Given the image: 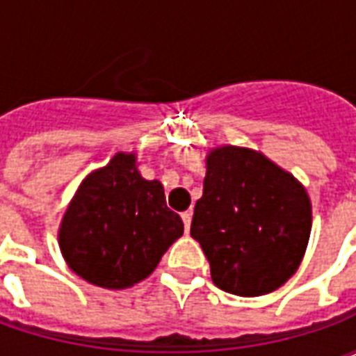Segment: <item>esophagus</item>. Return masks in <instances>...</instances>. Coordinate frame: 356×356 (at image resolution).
<instances>
[{
  "label": "esophagus",
  "mask_w": 356,
  "mask_h": 356,
  "mask_svg": "<svg viewBox=\"0 0 356 356\" xmlns=\"http://www.w3.org/2000/svg\"><path fill=\"white\" fill-rule=\"evenodd\" d=\"M181 219H183V223H185V231H191V221H193V211L188 209V211H183L181 213Z\"/></svg>",
  "instance_id": "obj_1"
}]
</instances>
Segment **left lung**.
I'll return each instance as SVG.
<instances>
[{"mask_svg": "<svg viewBox=\"0 0 356 356\" xmlns=\"http://www.w3.org/2000/svg\"><path fill=\"white\" fill-rule=\"evenodd\" d=\"M206 168L191 236L208 257L211 280L242 298L275 291L298 270L309 244L305 186L252 148H213Z\"/></svg>", "mask_w": 356, "mask_h": 356, "instance_id": "obj_1", "label": "left lung"}]
</instances>
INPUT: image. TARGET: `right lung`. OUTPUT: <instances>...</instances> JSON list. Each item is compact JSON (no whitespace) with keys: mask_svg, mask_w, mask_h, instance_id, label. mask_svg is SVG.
Instances as JSON below:
<instances>
[{"mask_svg":"<svg viewBox=\"0 0 356 356\" xmlns=\"http://www.w3.org/2000/svg\"><path fill=\"white\" fill-rule=\"evenodd\" d=\"M160 181H147L135 152H118L81 181L58 229V246L74 273L106 290L145 280L183 234Z\"/></svg>","mask_w":356,"mask_h":356,"instance_id":"1","label":"right lung"}]
</instances>
